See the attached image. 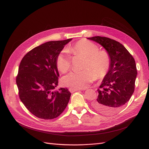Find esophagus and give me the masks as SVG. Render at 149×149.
<instances>
[{
    "label": "esophagus",
    "mask_w": 149,
    "mask_h": 149,
    "mask_svg": "<svg viewBox=\"0 0 149 149\" xmlns=\"http://www.w3.org/2000/svg\"><path fill=\"white\" fill-rule=\"evenodd\" d=\"M80 90H84L83 89H74V88H70L69 91L71 93H74L75 91H80Z\"/></svg>",
    "instance_id": "1"
}]
</instances>
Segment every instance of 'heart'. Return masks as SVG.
<instances>
[{
    "label": "heart",
    "instance_id": "b5f03b06",
    "mask_svg": "<svg viewBox=\"0 0 149 149\" xmlns=\"http://www.w3.org/2000/svg\"><path fill=\"white\" fill-rule=\"evenodd\" d=\"M69 52L74 55L86 57L84 68L82 71L71 72L63 78V85L71 88L83 89L88 87L97 78H102L109 70L110 58L104 50H99L98 47L86 40H81L69 49ZM56 65L58 70L65 73L71 68L70 57L66 52H61L56 56Z\"/></svg>",
    "mask_w": 149,
    "mask_h": 149
}]
</instances>
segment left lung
<instances>
[{
    "mask_svg": "<svg viewBox=\"0 0 149 149\" xmlns=\"http://www.w3.org/2000/svg\"><path fill=\"white\" fill-rule=\"evenodd\" d=\"M88 39L100 44L110 58L109 70L92 106L102 114H112L121 109L134 93L137 74L136 61L124 45L114 40L100 36Z\"/></svg>",
    "mask_w": 149,
    "mask_h": 149,
    "instance_id": "left-lung-1",
    "label": "left lung"
}]
</instances>
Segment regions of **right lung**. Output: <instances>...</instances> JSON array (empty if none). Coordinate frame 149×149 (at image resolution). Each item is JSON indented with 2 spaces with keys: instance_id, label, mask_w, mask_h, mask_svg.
<instances>
[{
  "instance_id": "add662e5",
  "label": "right lung",
  "mask_w": 149,
  "mask_h": 149,
  "mask_svg": "<svg viewBox=\"0 0 149 149\" xmlns=\"http://www.w3.org/2000/svg\"><path fill=\"white\" fill-rule=\"evenodd\" d=\"M72 38L40 45L22 58L16 78L21 101L31 114L53 119L65 109L71 93L67 88L53 91L58 83L56 58Z\"/></svg>"
}]
</instances>
